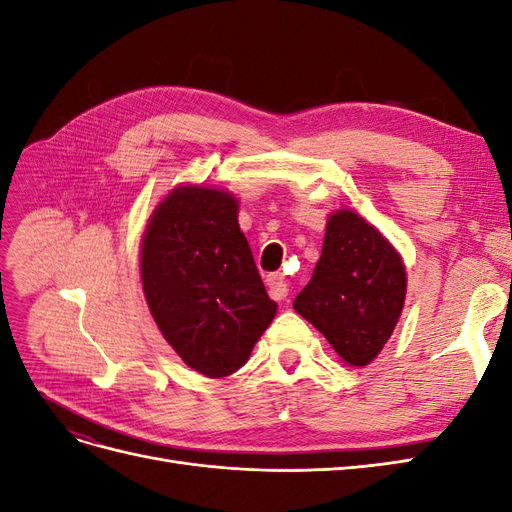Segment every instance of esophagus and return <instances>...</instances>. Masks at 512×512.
<instances>
[{"label":"esophagus","mask_w":512,"mask_h":512,"mask_svg":"<svg viewBox=\"0 0 512 512\" xmlns=\"http://www.w3.org/2000/svg\"><path fill=\"white\" fill-rule=\"evenodd\" d=\"M267 286H269L271 299L282 301V299L288 297V282H286V277L282 273H271L267 277Z\"/></svg>","instance_id":"34e87169"}]
</instances>
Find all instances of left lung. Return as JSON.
<instances>
[{
    "instance_id": "left-lung-1",
    "label": "left lung",
    "mask_w": 512,
    "mask_h": 512,
    "mask_svg": "<svg viewBox=\"0 0 512 512\" xmlns=\"http://www.w3.org/2000/svg\"><path fill=\"white\" fill-rule=\"evenodd\" d=\"M406 267L359 213L329 215L322 254L292 307L327 337L346 365L365 367L391 337L406 301Z\"/></svg>"
}]
</instances>
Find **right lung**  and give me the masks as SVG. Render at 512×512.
Instances as JSON below:
<instances>
[{
    "label": "right lung",
    "instance_id": "add662e5",
    "mask_svg": "<svg viewBox=\"0 0 512 512\" xmlns=\"http://www.w3.org/2000/svg\"><path fill=\"white\" fill-rule=\"evenodd\" d=\"M237 215L230 192L177 185L141 243L149 312L183 363L207 378L243 367L277 312Z\"/></svg>",
    "mask_w": 512,
    "mask_h": 512
}]
</instances>
